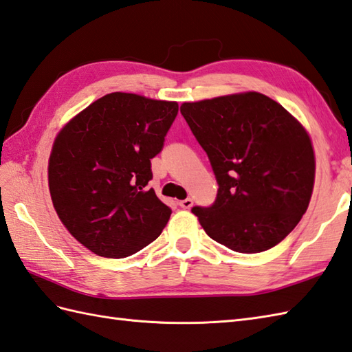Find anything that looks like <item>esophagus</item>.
<instances>
[{
  "instance_id": "34e87169",
  "label": "esophagus",
  "mask_w": 352,
  "mask_h": 352,
  "mask_svg": "<svg viewBox=\"0 0 352 352\" xmlns=\"http://www.w3.org/2000/svg\"><path fill=\"white\" fill-rule=\"evenodd\" d=\"M192 199H185V200H181L179 201V206L184 208V209H190L192 206Z\"/></svg>"
}]
</instances>
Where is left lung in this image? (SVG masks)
<instances>
[{
    "instance_id": "8db88e82",
    "label": "left lung",
    "mask_w": 352,
    "mask_h": 352,
    "mask_svg": "<svg viewBox=\"0 0 352 352\" xmlns=\"http://www.w3.org/2000/svg\"><path fill=\"white\" fill-rule=\"evenodd\" d=\"M181 113L218 182L210 208H192L208 235L238 253L277 245L300 223L315 185L306 128L259 91L184 102Z\"/></svg>"
}]
</instances>
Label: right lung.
<instances>
[{
  "mask_svg": "<svg viewBox=\"0 0 352 352\" xmlns=\"http://www.w3.org/2000/svg\"><path fill=\"white\" fill-rule=\"evenodd\" d=\"M179 105L114 91L74 116L54 140L48 185L54 209L78 242L122 259L161 235L171 209L146 185Z\"/></svg>",
  "mask_w": 352,
  "mask_h": 352,
  "instance_id": "right-lung-1",
  "label": "right lung"
}]
</instances>
